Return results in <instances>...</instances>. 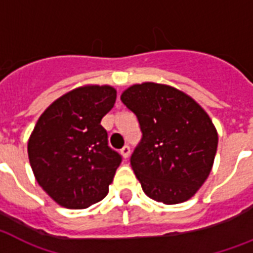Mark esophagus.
<instances>
[{
  "mask_svg": "<svg viewBox=\"0 0 253 253\" xmlns=\"http://www.w3.org/2000/svg\"><path fill=\"white\" fill-rule=\"evenodd\" d=\"M129 154H130V148H129L128 145H125L124 148L121 149V156L126 160L129 157Z\"/></svg>",
  "mask_w": 253,
  "mask_h": 253,
  "instance_id": "esophagus-1",
  "label": "esophagus"
}]
</instances>
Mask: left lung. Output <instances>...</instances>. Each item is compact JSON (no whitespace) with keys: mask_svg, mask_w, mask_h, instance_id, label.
I'll list each match as a JSON object with an SVG mask.
<instances>
[{"mask_svg":"<svg viewBox=\"0 0 253 253\" xmlns=\"http://www.w3.org/2000/svg\"><path fill=\"white\" fill-rule=\"evenodd\" d=\"M121 101L142 132L130 165L144 193L165 205L194 197L218 148V132L206 111L185 92L152 82L130 85Z\"/></svg>","mask_w":253,"mask_h":253,"instance_id":"1","label":"left lung"}]
</instances>
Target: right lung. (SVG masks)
Segmentation results:
<instances>
[{
	"mask_svg": "<svg viewBox=\"0 0 253 253\" xmlns=\"http://www.w3.org/2000/svg\"><path fill=\"white\" fill-rule=\"evenodd\" d=\"M115 101L111 85H84L56 99L37 121L29 161L39 186L62 207L87 209L108 194L121 156L100 123Z\"/></svg>",
	"mask_w": 253,
	"mask_h": 253,
	"instance_id": "add662e5",
	"label": "right lung"
}]
</instances>
